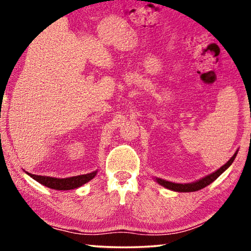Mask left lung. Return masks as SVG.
I'll return each mask as SVG.
<instances>
[{"label": "left lung", "instance_id": "1", "mask_svg": "<svg viewBox=\"0 0 251 251\" xmlns=\"http://www.w3.org/2000/svg\"><path fill=\"white\" fill-rule=\"evenodd\" d=\"M236 154H238V153H235L234 155H233L231 159H229L227 162L224 164V166H223L222 168H219L217 171H215V173H212L211 175H209V176H205L204 178H202V179H200V180L195 181V183H191V184H176V183H171V181H167V180L160 179V178H157L156 181L160 185H162V186L169 188V190L176 191V192H195V191H199V190H201V188L208 186L209 184H211L212 181L217 179V178L221 176V175L224 173V171L227 169L229 166H231L232 162L235 159Z\"/></svg>", "mask_w": 251, "mask_h": 251}]
</instances>
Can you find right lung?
Instances as JSON below:
<instances>
[{"mask_svg":"<svg viewBox=\"0 0 251 251\" xmlns=\"http://www.w3.org/2000/svg\"><path fill=\"white\" fill-rule=\"evenodd\" d=\"M97 171H94L91 174L87 175H80V176L70 177V178H53V177H47V176H37V175L28 174L30 177L34 178L36 181H39L40 184L44 185V186L53 188V190H74L82 186V185L88 183L89 180H91L92 178L96 176Z\"/></svg>","mask_w":251,"mask_h":251,"instance_id":"obj_1","label":"right lung"}]
</instances>
